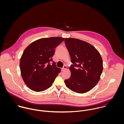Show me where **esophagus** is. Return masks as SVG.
Segmentation results:
<instances>
[{"label":"esophagus","mask_w":124,"mask_h":124,"mask_svg":"<svg viewBox=\"0 0 124 124\" xmlns=\"http://www.w3.org/2000/svg\"><path fill=\"white\" fill-rule=\"evenodd\" d=\"M66 68H67V66H63V67L62 68V69H61V71H64L65 70H66Z\"/></svg>","instance_id":"1"}]
</instances>
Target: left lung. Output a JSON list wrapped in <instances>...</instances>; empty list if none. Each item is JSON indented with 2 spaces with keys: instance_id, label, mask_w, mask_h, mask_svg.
Masks as SVG:
<instances>
[{
  "instance_id": "8db88e82",
  "label": "left lung",
  "mask_w": 124,
  "mask_h": 124,
  "mask_svg": "<svg viewBox=\"0 0 124 124\" xmlns=\"http://www.w3.org/2000/svg\"><path fill=\"white\" fill-rule=\"evenodd\" d=\"M71 58V76L65 80L66 86L77 93H85L98 83L103 70L100 53L91 44L77 39L65 38Z\"/></svg>"
}]
</instances>
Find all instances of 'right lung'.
I'll use <instances>...</instances> for the list:
<instances>
[{"label": "right lung", "mask_w": 124, "mask_h": 124, "mask_svg": "<svg viewBox=\"0 0 124 124\" xmlns=\"http://www.w3.org/2000/svg\"><path fill=\"white\" fill-rule=\"evenodd\" d=\"M64 39L59 37L42 38L32 42L25 49L19 66L23 81L29 88L41 92L52 86L61 72L52 57L55 48Z\"/></svg>", "instance_id": "add662e5"}]
</instances>
